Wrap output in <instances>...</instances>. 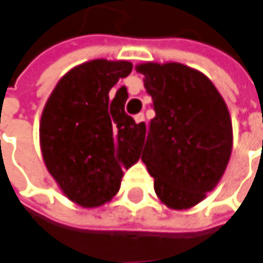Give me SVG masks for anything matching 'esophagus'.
Instances as JSON below:
<instances>
[{
	"instance_id": "1",
	"label": "esophagus",
	"mask_w": 263,
	"mask_h": 263,
	"mask_svg": "<svg viewBox=\"0 0 263 263\" xmlns=\"http://www.w3.org/2000/svg\"><path fill=\"white\" fill-rule=\"evenodd\" d=\"M134 119H135V122L138 123V125H144L145 122V118H144V114H138L134 116Z\"/></svg>"
}]
</instances>
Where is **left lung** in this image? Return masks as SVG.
I'll list each match as a JSON object with an SVG mask.
<instances>
[{
    "label": "left lung",
    "instance_id": "1",
    "mask_svg": "<svg viewBox=\"0 0 263 263\" xmlns=\"http://www.w3.org/2000/svg\"><path fill=\"white\" fill-rule=\"evenodd\" d=\"M135 69L153 97L141 160L172 210L199 204L224 175L233 147L227 104L211 80L183 64L145 62Z\"/></svg>",
    "mask_w": 263,
    "mask_h": 263
}]
</instances>
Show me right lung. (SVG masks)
<instances>
[{
    "label": "right lung",
    "mask_w": 263,
    "mask_h": 263,
    "mask_svg": "<svg viewBox=\"0 0 263 263\" xmlns=\"http://www.w3.org/2000/svg\"><path fill=\"white\" fill-rule=\"evenodd\" d=\"M128 61H88L58 81L41 119L43 161L64 195L84 208L109 202L123 170L141 157L145 123L125 114L126 88H110L128 77Z\"/></svg>",
    "instance_id": "add662e5"
}]
</instances>
